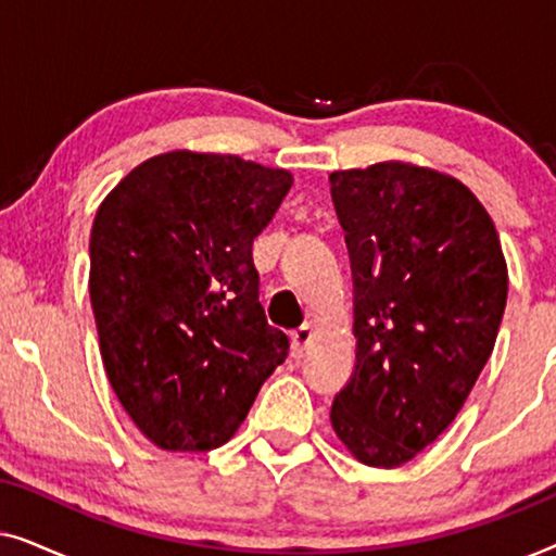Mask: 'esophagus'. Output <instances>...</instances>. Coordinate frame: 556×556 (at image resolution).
Segmentation results:
<instances>
[{"mask_svg":"<svg viewBox=\"0 0 556 556\" xmlns=\"http://www.w3.org/2000/svg\"><path fill=\"white\" fill-rule=\"evenodd\" d=\"M314 339H316V329L311 324H303L301 329H295L293 333H291V344H293V356H306L308 354V349H311V344H314Z\"/></svg>","mask_w":556,"mask_h":556,"instance_id":"esophagus-1","label":"esophagus"}]
</instances>
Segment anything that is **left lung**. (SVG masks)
Here are the masks:
<instances>
[{
    "mask_svg": "<svg viewBox=\"0 0 556 556\" xmlns=\"http://www.w3.org/2000/svg\"><path fill=\"white\" fill-rule=\"evenodd\" d=\"M354 276L356 367L331 425L364 466L435 443L496 344L508 270L493 219L451 174L407 162L333 172Z\"/></svg>",
    "mask_w": 556,
    "mask_h": 556,
    "instance_id": "8db88e82",
    "label": "left lung"
}]
</instances>
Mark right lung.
<instances>
[{
  "label": "right lung",
  "mask_w": 556,
  "mask_h": 556,
  "mask_svg": "<svg viewBox=\"0 0 556 556\" xmlns=\"http://www.w3.org/2000/svg\"><path fill=\"white\" fill-rule=\"evenodd\" d=\"M291 172L169 151L111 189L90 230V306L105 375L162 451L225 445L288 356L257 301L253 240Z\"/></svg>",
  "instance_id": "add662e5"
}]
</instances>
